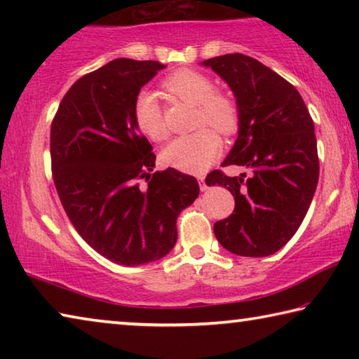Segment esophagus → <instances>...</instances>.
I'll return each instance as SVG.
<instances>
[{
  "instance_id": "obj_1",
  "label": "esophagus",
  "mask_w": 359,
  "mask_h": 359,
  "mask_svg": "<svg viewBox=\"0 0 359 359\" xmlns=\"http://www.w3.org/2000/svg\"><path fill=\"white\" fill-rule=\"evenodd\" d=\"M198 180H199V187H201V190H203V191L208 190V184H205V180H204L203 175H199Z\"/></svg>"
}]
</instances>
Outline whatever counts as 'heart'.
I'll return each mask as SVG.
<instances>
[{
  "mask_svg": "<svg viewBox=\"0 0 359 359\" xmlns=\"http://www.w3.org/2000/svg\"><path fill=\"white\" fill-rule=\"evenodd\" d=\"M165 88L179 100L198 106L196 126L210 125L223 136L234 135L239 128V107L226 95L217 93L215 85L198 71L180 69L165 81ZM135 118L145 136L165 141L168 130L155 93L144 90L135 102ZM222 150V141L210 128L180 136L163 150V161L187 172H201L215 160Z\"/></svg>",
  "mask_w": 359,
  "mask_h": 359,
  "instance_id": "obj_1",
  "label": "heart"
}]
</instances>
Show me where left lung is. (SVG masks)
I'll list each match as a JSON object with an SVG mask.
<instances>
[{
	"label": "left lung",
	"mask_w": 359,
	"mask_h": 359,
	"mask_svg": "<svg viewBox=\"0 0 359 359\" xmlns=\"http://www.w3.org/2000/svg\"><path fill=\"white\" fill-rule=\"evenodd\" d=\"M229 85L239 107L238 139L222 166L250 169L239 177L212 171L209 187L228 188L234 212L214 224L217 241L241 257H269L293 238L318 184L313 120L297 90L242 53L201 63Z\"/></svg>",
	"instance_id": "8db88e82"
}]
</instances>
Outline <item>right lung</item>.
Returning a JSON list of instances; mask_svg holds the SVG:
<instances>
[{"label": "right lung", "mask_w": 359, "mask_h": 359, "mask_svg": "<svg viewBox=\"0 0 359 359\" xmlns=\"http://www.w3.org/2000/svg\"><path fill=\"white\" fill-rule=\"evenodd\" d=\"M163 68L117 58L88 72L63 96L50 126L52 174L66 215L95 252L121 266L166 257L179 214L199 194L193 175L151 172L156 156L136 123L137 95Z\"/></svg>", "instance_id": "obj_1"}]
</instances>
